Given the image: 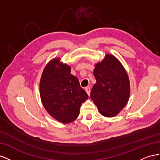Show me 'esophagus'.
Wrapping results in <instances>:
<instances>
[{"mask_svg":"<svg viewBox=\"0 0 160 160\" xmlns=\"http://www.w3.org/2000/svg\"><path fill=\"white\" fill-rule=\"evenodd\" d=\"M85 90H86V93L88 94V95H90V87L85 88Z\"/></svg>","mask_w":160,"mask_h":160,"instance_id":"obj_1","label":"esophagus"}]
</instances>
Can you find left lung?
<instances>
[{"instance_id":"8db88e82","label":"left lung","mask_w":160,"mask_h":160,"mask_svg":"<svg viewBox=\"0 0 160 160\" xmlns=\"http://www.w3.org/2000/svg\"><path fill=\"white\" fill-rule=\"evenodd\" d=\"M93 74L97 80L90 98L104 117L117 115L127 104L130 96L128 74L122 63L111 54L95 64Z\"/></svg>"}]
</instances>
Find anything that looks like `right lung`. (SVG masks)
<instances>
[{
    "mask_svg": "<svg viewBox=\"0 0 160 160\" xmlns=\"http://www.w3.org/2000/svg\"><path fill=\"white\" fill-rule=\"evenodd\" d=\"M55 58L45 66L41 76L39 92L45 110L55 119L70 123L76 119L88 96L78 79L71 74V67Z\"/></svg>",
    "mask_w": 160,
    "mask_h": 160,
    "instance_id": "1",
    "label": "right lung"
}]
</instances>
